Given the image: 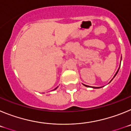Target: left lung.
<instances>
[{
    "instance_id": "left-lung-1",
    "label": "left lung",
    "mask_w": 131,
    "mask_h": 131,
    "mask_svg": "<svg viewBox=\"0 0 131 131\" xmlns=\"http://www.w3.org/2000/svg\"><path fill=\"white\" fill-rule=\"evenodd\" d=\"M119 69H118L117 71V73H115V75H114V77H115V75H117V73H118V71H119ZM84 85L85 86H87V87H89V86H87V85H85V84H84ZM92 88H94V89H99V87H92Z\"/></svg>"
}]
</instances>
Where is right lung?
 Masks as SVG:
<instances>
[{
	"mask_svg": "<svg viewBox=\"0 0 131 131\" xmlns=\"http://www.w3.org/2000/svg\"><path fill=\"white\" fill-rule=\"evenodd\" d=\"M56 89H57V87H56V89H54V90H56Z\"/></svg>",
	"mask_w": 131,
	"mask_h": 131,
	"instance_id": "right-lung-1",
	"label": "right lung"
}]
</instances>
